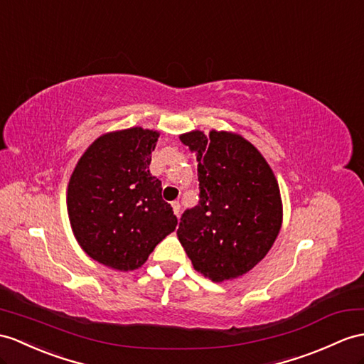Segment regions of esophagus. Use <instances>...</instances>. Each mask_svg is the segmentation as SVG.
<instances>
[{
    "label": "esophagus",
    "mask_w": 364,
    "mask_h": 364,
    "mask_svg": "<svg viewBox=\"0 0 364 364\" xmlns=\"http://www.w3.org/2000/svg\"><path fill=\"white\" fill-rule=\"evenodd\" d=\"M171 207H173L174 215H176V216H179V211H181V203H179V202H173V203H171Z\"/></svg>",
    "instance_id": "34e87169"
}]
</instances>
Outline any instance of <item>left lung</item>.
<instances>
[{
    "label": "left lung",
    "instance_id": "1",
    "mask_svg": "<svg viewBox=\"0 0 364 364\" xmlns=\"http://www.w3.org/2000/svg\"><path fill=\"white\" fill-rule=\"evenodd\" d=\"M196 154L199 203L183 211L177 237L194 270L220 282L252 270L282 223L278 182L250 141L225 131L182 134Z\"/></svg>",
    "mask_w": 364,
    "mask_h": 364
}]
</instances>
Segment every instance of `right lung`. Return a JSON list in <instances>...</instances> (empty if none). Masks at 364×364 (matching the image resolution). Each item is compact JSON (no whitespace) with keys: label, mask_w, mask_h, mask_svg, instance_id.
<instances>
[{"label":"right lung","mask_w":364,"mask_h":364,"mask_svg":"<svg viewBox=\"0 0 364 364\" xmlns=\"http://www.w3.org/2000/svg\"><path fill=\"white\" fill-rule=\"evenodd\" d=\"M156 131L129 128L97 139L80 159L68 187V213L82 249L111 269L144 264L177 218L149 173Z\"/></svg>","instance_id":"1"}]
</instances>
